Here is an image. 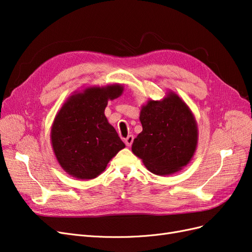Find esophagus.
<instances>
[{
	"instance_id": "obj_1",
	"label": "esophagus",
	"mask_w": 252,
	"mask_h": 252,
	"mask_svg": "<svg viewBox=\"0 0 252 252\" xmlns=\"http://www.w3.org/2000/svg\"><path fill=\"white\" fill-rule=\"evenodd\" d=\"M133 139H134V138H133V135H131V134H130V135H128L127 138L124 140L125 144L127 145L128 147H130L131 145H132V143H133Z\"/></svg>"
}]
</instances>
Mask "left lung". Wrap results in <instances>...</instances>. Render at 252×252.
I'll use <instances>...</instances> for the list:
<instances>
[{"label":"left lung","mask_w":252,"mask_h":252,"mask_svg":"<svg viewBox=\"0 0 252 252\" xmlns=\"http://www.w3.org/2000/svg\"><path fill=\"white\" fill-rule=\"evenodd\" d=\"M140 121L143 131L131 149L149 171L168 175L190 162L197 145L196 122L178 94L169 93L162 101H148L141 109Z\"/></svg>","instance_id":"left-lung-1"}]
</instances>
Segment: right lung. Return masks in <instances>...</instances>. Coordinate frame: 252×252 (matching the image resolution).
<instances>
[{"label": "right lung", "mask_w": 252, "mask_h": 252, "mask_svg": "<svg viewBox=\"0 0 252 252\" xmlns=\"http://www.w3.org/2000/svg\"><path fill=\"white\" fill-rule=\"evenodd\" d=\"M122 93L120 84L89 87L72 94L58 112L51 127V144L61 167L71 177L96 178L125 147L104 113L108 101Z\"/></svg>", "instance_id": "obj_1"}]
</instances>
